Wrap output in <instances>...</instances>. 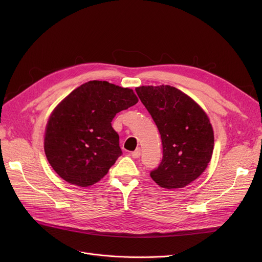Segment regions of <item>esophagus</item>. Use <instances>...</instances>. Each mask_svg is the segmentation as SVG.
I'll list each match as a JSON object with an SVG mask.
<instances>
[{
	"mask_svg": "<svg viewBox=\"0 0 262 262\" xmlns=\"http://www.w3.org/2000/svg\"><path fill=\"white\" fill-rule=\"evenodd\" d=\"M132 157L133 158H139L140 157V155H141V150H140V148H137L136 150H134V152H132Z\"/></svg>",
	"mask_w": 262,
	"mask_h": 262,
	"instance_id": "esophagus-1",
	"label": "esophagus"
}]
</instances>
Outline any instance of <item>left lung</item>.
<instances>
[{"instance_id": "8db88e82", "label": "left lung", "mask_w": 262, "mask_h": 262, "mask_svg": "<svg viewBox=\"0 0 262 262\" xmlns=\"http://www.w3.org/2000/svg\"><path fill=\"white\" fill-rule=\"evenodd\" d=\"M152 116L162 142V160L150 172L162 188H184L207 168L214 137L206 113L190 96L175 87L161 85L136 88Z\"/></svg>"}]
</instances>
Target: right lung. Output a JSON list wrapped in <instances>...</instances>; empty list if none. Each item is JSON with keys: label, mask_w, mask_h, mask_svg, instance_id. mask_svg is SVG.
<instances>
[{"label": "right lung", "mask_w": 262, "mask_h": 262, "mask_svg": "<svg viewBox=\"0 0 262 262\" xmlns=\"http://www.w3.org/2000/svg\"><path fill=\"white\" fill-rule=\"evenodd\" d=\"M138 102L132 89L90 80L63 99L49 118L45 152L62 180L78 187L101 181L122 155L112 121Z\"/></svg>", "instance_id": "right-lung-1"}]
</instances>
